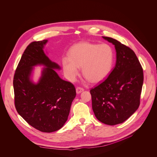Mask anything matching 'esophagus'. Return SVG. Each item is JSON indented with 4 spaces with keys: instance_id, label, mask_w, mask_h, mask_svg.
Segmentation results:
<instances>
[{
    "instance_id": "1",
    "label": "esophagus",
    "mask_w": 157,
    "mask_h": 157,
    "mask_svg": "<svg viewBox=\"0 0 157 157\" xmlns=\"http://www.w3.org/2000/svg\"><path fill=\"white\" fill-rule=\"evenodd\" d=\"M76 91L77 94H80L81 92H82L84 91V89H82L81 87H77L76 89Z\"/></svg>"
}]
</instances>
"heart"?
<instances>
[{
	"instance_id": "heart-1",
	"label": "heart",
	"mask_w": 157,
	"mask_h": 157,
	"mask_svg": "<svg viewBox=\"0 0 157 157\" xmlns=\"http://www.w3.org/2000/svg\"><path fill=\"white\" fill-rule=\"evenodd\" d=\"M114 61V52L109 44L79 42L70 48L69 58H63L66 77L73 81L82 68L83 76L91 83H98L110 74Z\"/></svg>"
}]
</instances>
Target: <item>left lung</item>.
<instances>
[{"mask_svg": "<svg viewBox=\"0 0 157 157\" xmlns=\"http://www.w3.org/2000/svg\"><path fill=\"white\" fill-rule=\"evenodd\" d=\"M102 38L114 45L116 63L108 78L90 91L92 107L98 120L114 125L125 121L139 108L144 73L132 50L114 38Z\"/></svg>", "mask_w": 157, "mask_h": 157, "instance_id": "obj_1", "label": "left lung"}]
</instances>
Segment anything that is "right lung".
<instances>
[{
    "mask_svg": "<svg viewBox=\"0 0 157 157\" xmlns=\"http://www.w3.org/2000/svg\"><path fill=\"white\" fill-rule=\"evenodd\" d=\"M48 40L33 41L22 55L13 78L15 105L28 124L43 132H53L65 124L76 97L73 84L58 76L60 66L43 49ZM43 65L38 82L33 80L34 67Z\"/></svg>",
    "mask_w": 157,
    "mask_h": 157,
    "instance_id": "right-lung-1",
    "label": "right lung"
}]
</instances>
